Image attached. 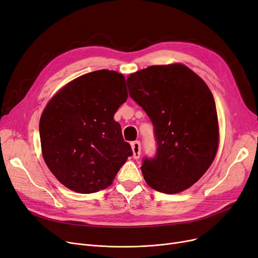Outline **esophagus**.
<instances>
[{
  "instance_id": "obj_1",
  "label": "esophagus",
  "mask_w": 258,
  "mask_h": 258,
  "mask_svg": "<svg viewBox=\"0 0 258 258\" xmlns=\"http://www.w3.org/2000/svg\"><path fill=\"white\" fill-rule=\"evenodd\" d=\"M131 148L133 151V158L134 159H138L140 158L141 155V143L140 141H134L131 143Z\"/></svg>"
}]
</instances>
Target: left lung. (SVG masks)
Wrapping results in <instances>:
<instances>
[{
    "label": "left lung",
    "mask_w": 258,
    "mask_h": 258,
    "mask_svg": "<svg viewBox=\"0 0 258 258\" xmlns=\"http://www.w3.org/2000/svg\"><path fill=\"white\" fill-rule=\"evenodd\" d=\"M129 94L154 127L156 154L143 159L148 185L174 194L190 188L213 163L219 140L214 97L182 64L150 66L127 79Z\"/></svg>",
    "instance_id": "obj_1"
}]
</instances>
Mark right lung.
I'll list each match as a JSON object with an SVG mask.
<instances>
[{
	"label": "right lung",
	"instance_id": "obj_1",
	"mask_svg": "<svg viewBox=\"0 0 258 258\" xmlns=\"http://www.w3.org/2000/svg\"><path fill=\"white\" fill-rule=\"evenodd\" d=\"M124 76L97 70L68 83L40 119L44 161L68 189L89 194L113 182L132 155L114 113L127 101Z\"/></svg>",
	"mask_w": 258,
	"mask_h": 258
}]
</instances>
